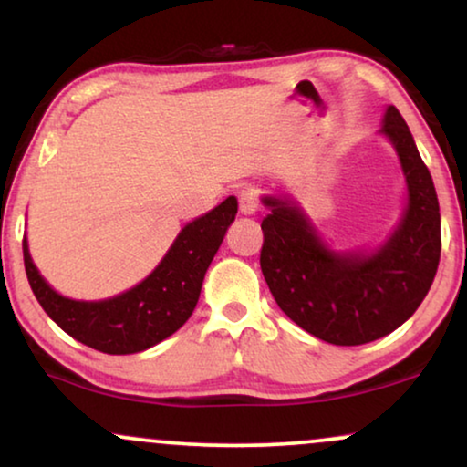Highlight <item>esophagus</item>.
Segmentation results:
<instances>
[{"instance_id": "obj_1", "label": "esophagus", "mask_w": 467, "mask_h": 467, "mask_svg": "<svg viewBox=\"0 0 467 467\" xmlns=\"http://www.w3.org/2000/svg\"><path fill=\"white\" fill-rule=\"evenodd\" d=\"M257 193L254 191H242L240 193V213L242 214H254L257 213Z\"/></svg>"}]
</instances>
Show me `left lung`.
Masks as SVG:
<instances>
[{"mask_svg": "<svg viewBox=\"0 0 467 467\" xmlns=\"http://www.w3.org/2000/svg\"><path fill=\"white\" fill-rule=\"evenodd\" d=\"M406 182V206L372 248H337L296 197L261 195V272L280 310L318 340L357 347L391 334L414 315L440 261V206L406 120L387 106L379 130Z\"/></svg>", "mask_w": 467, "mask_h": 467, "instance_id": "left-lung-1", "label": "left lung"}]
</instances>
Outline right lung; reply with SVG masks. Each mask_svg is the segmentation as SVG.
Wrapping results in <instances>:
<instances>
[{"instance_id": "right-lung-1", "label": "right lung", "mask_w": 467, "mask_h": 467, "mask_svg": "<svg viewBox=\"0 0 467 467\" xmlns=\"http://www.w3.org/2000/svg\"><path fill=\"white\" fill-rule=\"evenodd\" d=\"M238 214L229 195L210 213L189 221L144 280L106 299H72L57 293L37 270L23 240L25 272L44 312L87 347L108 355H133L163 342L193 315L202 283L227 227Z\"/></svg>"}]
</instances>
